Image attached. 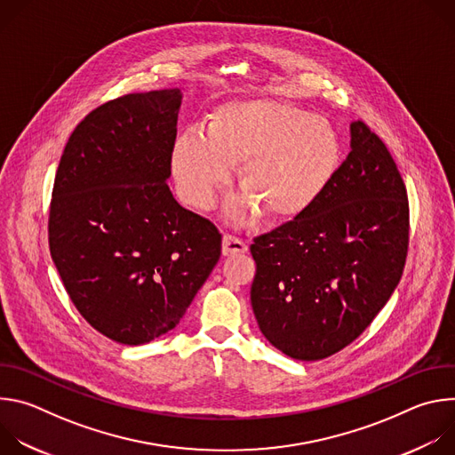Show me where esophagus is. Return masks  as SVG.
<instances>
[{
	"mask_svg": "<svg viewBox=\"0 0 455 455\" xmlns=\"http://www.w3.org/2000/svg\"><path fill=\"white\" fill-rule=\"evenodd\" d=\"M248 250L246 243L234 237V235H225L223 237V243H221V253L225 257H230V255H237V253H244Z\"/></svg>",
	"mask_w": 455,
	"mask_h": 455,
	"instance_id": "esophagus-1",
	"label": "esophagus"
}]
</instances>
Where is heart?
I'll return each instance as SVG.
<instances>
[{
	"mask_svg": "<svg viewBox=\"0 0 455 455\" xmlns=\"http://www.w3.org/2000/svg\"><path fill=\"white\" fill-rule=\"evenodd\" d=\"M342 142L335 127L311 111L275 99L230 100L205 120V133L185 129L171 149V169L183 200L205 209L230 180L244 198L234 212L291 223L311 212L337 178Z\"/></svg>",
	"mask_w": 455,
	"mask_h": 455,
	"instance_id": "obj_1",
	"label": "heart"
}]
</instances>
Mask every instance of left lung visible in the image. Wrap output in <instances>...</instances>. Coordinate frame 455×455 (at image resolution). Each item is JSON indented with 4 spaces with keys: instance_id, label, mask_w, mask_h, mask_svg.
<instances>
[{
    "instance_id": "8db88e82",
    "label": "left lung",
    "mask_w": 455,
    "mask_h": 455,
    "mask_svg": "<svg viewBox=\"0 0 455 455\" xmlns=\"http://www.w3.org/2000/svg\"><path fill=\"white\" fill-rule=\"evenodd\" d=\"M316 207L253 239L251 309L265 339L313 362L351 344L396 290L409 244V202L398 167L363 122Z\"/></svg>"
}]
</instances>
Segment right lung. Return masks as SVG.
Here are the masks:
<instances>
[{"instance_id": "right-lung-1", "label": "right lung", "mask_w": 455, "mask_h": 455, "mask_svg": "<svg viewBox=\"0 0 455 455\" xmlns=\"http://www.w3.org/2000/svg\"><path fill=\"white\" fill-rule=\"evenodd\" d=\"M181 90L93 109L60 156L48 221L53 265L104 337L148 344L176 328L221 255V234L167 185Z\"/></svg>"}]
</instances>
